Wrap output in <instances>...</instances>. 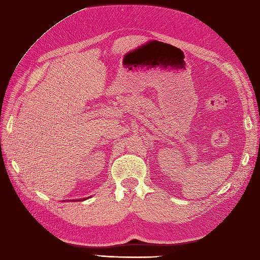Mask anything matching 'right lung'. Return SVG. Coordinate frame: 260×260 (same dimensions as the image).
<instances>
[{"label": "right lung", "mask_w": 260, "mask_h": 260, "mask_svg": "<svg viewBox=\"0 0 260 260\" xmlns=\"http://www.w3.org/2000/svg\"><path fill=\"white\" fill-rule=\"evenodd\" d=\"M81 200H85V198H84V199H80V200H79V201H81Z\"/></svg>", "instance_id": "add662e5"}]
</instances>
